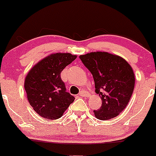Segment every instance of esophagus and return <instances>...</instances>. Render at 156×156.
<instances>
[{
	"instance_id": "34e87169",
	"label": "esophagus",
	"mask_w": 156,
	"mask_h": 156,
	"mask_svg": "<svg viewBox=\"0 0 156 156\" xmlns=\"http://www.w3.org/2000/svg\"><path fill=\"white\" fill-rule=\"evenodd\" d=\"M79 95L81 97H87L88 96V93L86 91H81L79 93Z\"/></svg>"
}]
</instances>
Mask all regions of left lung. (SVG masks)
Segmentation results:
<instances>
[{
    "instance_id": "8db88e82",
    "label": "left lung",
    "mask_w": 156,
    "mask_h": 156,
    "mask_svg": "<svg viewBox=\"0 0 156 156\" xmlns=\"http://www.w3.org/2000/svg\"><path fill=\"white\" fill-rule=\"evenodd\" d=\"M79 58L92 73L95 92L101 99V107L93 111L95 117L106 121L119 115L127 106L134 90L132 66L123 58L107 52H92Z\"/></svg>"
}]
</instances>
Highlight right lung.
Masks as SVG:
<instances>
[{
    "label": "right lung",
    "instance_id": "right-lung-1",
    "mask_svg": "<svg viewBox=\"0 0 156 156\" xmlns=\"http://www.w3.org/2000/svg\"><path fill=\"white\" fill-rule=\"evenodd\" d=\"M77 58L70 53H53L41 60L27 73L24 89L32 107L41 117L55 120L74 101L66 92L61 73Z\"/></svg>",
    "mask_w": 156,
    "mask_h": 156
}]
</instances>
